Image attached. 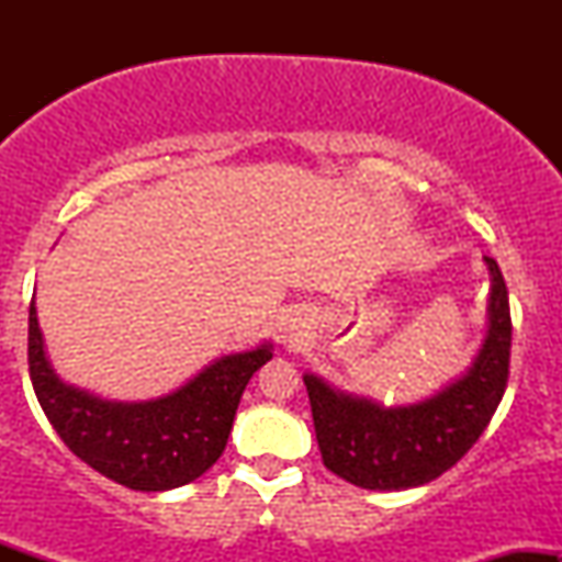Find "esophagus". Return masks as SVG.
I'll return each mask as SVG.
<instances>
[{
    "mask_svg": "<svg viewBox=\"0 0 562 562\" xmlns=\"http://www.w3.org/2000/svg\"><path fill=\"white\" fill-rule=\"evenodd\" d=\"M303 322L299 319V317H288L285 322H282V327H280V338H282V346H288V348H295L303 340Z\"/></svg>",
    "mask_w": 562,
    "mask_h": 562,
    "instance_id": "esophagus-1",
    "label": "esophagus"
}]
</instances>
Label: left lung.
Returning <instances> with one entry per match:
<instances>
[{"label": "left lung", "mask_w": 562, "mask_h": 562, "mask_svg": "<svg viewBox=\"0 0 562 562\" xmlns=\"http://www.w3.org/2000/svg\"><path fill=\"white\" fill-rule=\"evenodd\" d=\"M488 269L486 335L462 375L412 404L389 406L333 389L306 372L322 462L338 479L370 492H402L447 473L479 441L507 389L509 301L494 259Z\"/></svg>", "instance_id": "1"}]
</instances>
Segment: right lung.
Instances as JSON below:
<instances>
[{"mask_svg": "<svg viewBox=\"0 0 562 562\" xmlns=\"http://www.w3.org/2000/svg\"><path fill=\"white\" fill-rule=\"evenodd\" d=\"M274 346L227 353L184 385L147 402H111L60 380L44 348L36 295L29 308V370L36 398L63 443L105 479L134 492L192 483L222 457L237 404Z\"/></svg>", "mask_w": 562, "mask_h": 562, "instance_id": "1", "label": "right lung"}]
</instances>
